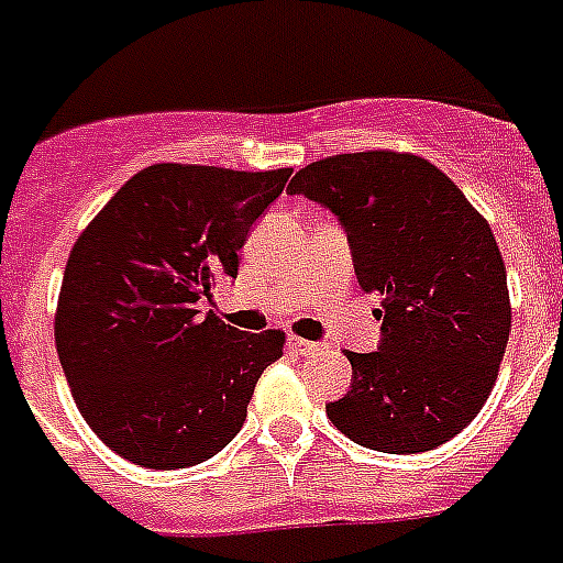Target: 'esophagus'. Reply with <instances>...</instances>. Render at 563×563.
I'll return each instance as SVG.
<instances>
[{"instance_id": "obj_1", "label": "esophagus", "mask_w": 563, "mask_h": 563, "mask_svg": "<svg viewBox=\"0 0 563 563\" xmlns=\"http://www.w3.org/2000/svg\"><path fill=\"white\" fill-rule=\"evenodd\" d=\"M289 349H291V352H300V354H314L320 346H318V343H314V340L289 338Z\"/></svg>"}]
</instances>
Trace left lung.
Segmentation results:
<instances>
[{
	"instance_id": "left-lung-1",
	"label": "left lung",
	"mask_w": 563,
	"mask_h": 563,
	"mask_svg": "<svg viewBox=\"0 0 563 563\" xmlns=\"http://www.w3.org/2000/svg\"><path fill=\"white\" fill-rule=\"evenodd\" d=\"M289 191L338 217L361 289L380 295L377 352H346L352 386L325 415L389 455L455 438L489 398L512 323L493 229L441 168L395 151L311 163Z\"/></svg>"
}]
</instances>
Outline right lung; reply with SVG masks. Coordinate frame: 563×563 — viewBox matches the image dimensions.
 I'll use <instances>...</instances> for the list:
<instances>
[{
	"label": "right lung",
	"instance_id": "add662e5",
	"mask_svg": "<svg viewBox=\"0 0 563 563\" xmlns=\"http://www.w3.org/2000/svg\"><path fill=\"white\" fill-rule=\"evenodd\" d=\"M291 168L148 165L79 234L56 306L70 395L106 446L145 470H186L240 432L283 332L245 334L200 300Z\"/></svg>",
	"mask_w": 563,
	"mask_h": 563
}]
</instances>
